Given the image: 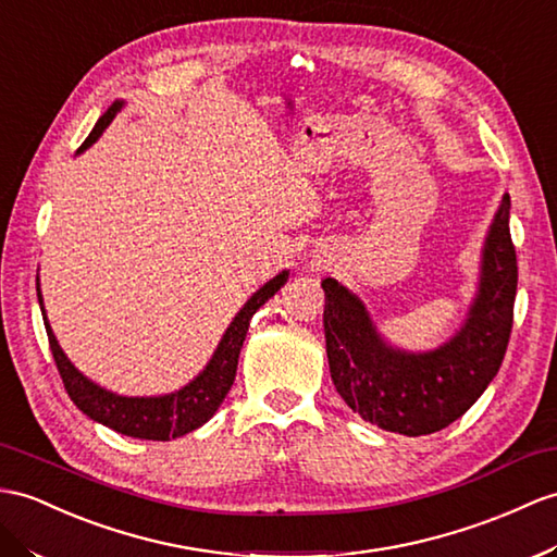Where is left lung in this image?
I'll return each mask as SVG.
<instances>
[{"label": "left lung", "mask_w": 557, "mask_h": 557, "mask_svg": "<svg viewBox=\"0 0 557 557\" xmlns=\"http://www.w3.org/2000/svg\"><path fill=\"white\" fill-rule=\"evenodd\" d=\"M510 196L484 246L480 295L451 343L430 355H404L375 335L363 305L325 278L323 331L335 389L369 423L406 437L432 435L463 416L494 381L506 357L518 293V255L510 238Z\"/></svg>", "instance_id": "8db88e82"}]
</instances>
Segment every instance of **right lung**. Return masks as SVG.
Listing matches in <instances>:
<instances>
[{
	"label": "right lung",
	"instance_id": "obj_1",
	"mask_svg": "<svg viewBox=\"0 0 557 557\" xmlns=\"http://www.w3.org/2000/svg\"><path fill=\"white\" fill-rule=\"evenodd\" d=\"M117 108L120 103H113L108 108V113L99 117L97 127L91 129L87 141L79 146V151H85L87 146H91L99 139V134L111 125ZM286 278H288V271H283V274L271 278L267 286H262L250 297L246 307L238 311V317L226 329L220 347H216L212 361L208 363V369L202 371L194 383H188L184 389L174 392V395L148 397V399L117 397L113 392H106L99 385L89 383L87 377L79 373L71 361H67L63 349L57 343V337H53L49 321L45 317V305H42L39 288H37V300H39V307H42L53 361H57V369L61 373L67 397L73 399L77 409L87 413L91 420H99V423H103L106 428L120 432V435L153 440V442H170L174 437L186 435V432H194L202 423H208V420L214 416V411L220 409L226 392L234 385L238 355H240L243 341H246L248 335L252 314L269 300L271 295H276V290L286 283Z\"/></svg>",
	"mask_w": 557,
	"mask_h": 557
}]
</instances>
